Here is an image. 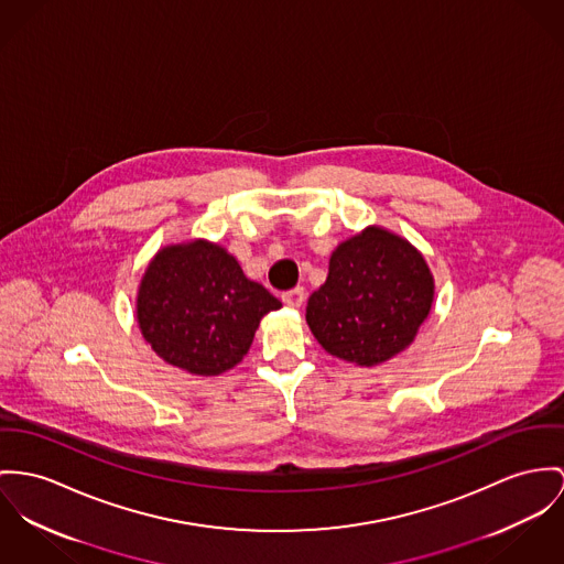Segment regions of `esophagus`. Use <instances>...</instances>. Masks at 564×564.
<instances>
[{
    "label": "esophagus",
    "instance_id": "esophagus-1",
    "mask_svg": "<svg viewBox=\"0 0 564 564\" xmlns=\"http://www.w3.org/2000/svg\"><path fill=\"white\" fill-rule=\"evenodd\" d=\"M281 299H283V303L288 304V306H292V308H299V306H303L304 304L306 292H304V288H294V290L285 292Z\"/></svg>",
    "mask_w": 564,
    "mask_h": 564
}]
</instances>
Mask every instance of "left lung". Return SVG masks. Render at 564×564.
Wrapping results in <instances>:
<instances>
[{"mask_svg": "<svg viewBox=\"0 0 564 564\" xmlns=\"http://www.w3.org/2000/svg\"><path fill=\"white\" fill-rule=\"evenodd\" d=\"M434 303V279L403 238L369 227L339 245L306 322L328 354L371 367L412 344Z\"/></svg>", "mask_w": 564, "mask_h": 564, "instance_id": "1", "label": "left lung"}]
</instances>
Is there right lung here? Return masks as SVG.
I'll return each instance as SVG.
<instances>
[{
    "label": "right lung",
    "instance_id": "add662e5",
    "mask_svg": "<svg viewBox=\"0 0 564 564\" xmlns=\"http://www.w3.org/2000/svg\"><path fill=\"white\" fill-rule=\"evenodd\" d=\"M281 303L210 242L163 249L148 265L137 319L152 349L195 376H218L253 344L261 317Z\"/></svg>",
    "mask_w": 564,
    "mask_h": 564
}]
</instances>
